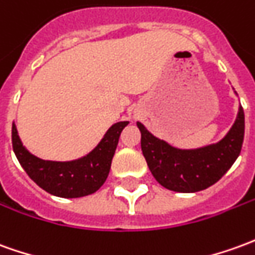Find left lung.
I'll list each match as a JSON object with an SVG mask.
<instances>
[{"label":"left lung","instance_id":"8db88e82","mask_svg":"<svg viewBox=\"0 0 255 255\" xmlns=\"http://www.w3.org/2000/svg\"><path fill=\"white\" fill-rule=\"evenodd\" d=\"M136 126L142 153L156 181L165 189L193 193L220 181L239 157L245 138V112L239 106L232 128L220 142L197 149L174 147L149 132L142 123Z\"/></svg>","mask_w":255,"mask_h":255}]
</instances>
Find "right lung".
Wrapping results in <instances>:
<instances>
[{"mask_svg":"<svg viewBox=\"0 0 255 255\" xmlns=\"http://www.w3.org/2000/svg\"><path fill=\"white\" fill-rule=\"evenodd\" d=\"M127 124H113L94 150L72 161H51L31 154L23 146L15 123L12 124V147L23 170L45 192L65 199L83 197L95 193L105 183L120 133Z\"/></svg>","mask_w":255,"mask_h":255,"instance_id":"1","label":"right lung"}]
</instances>
